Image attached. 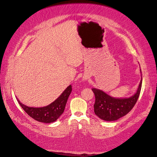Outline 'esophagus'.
Listing matches in <instances>:
<instances>
[{
    "instance_id": "34e87169",
    "label": "esophagus",
    "mask_w": 157,
    "mask_h": 157,
    "mask_svg": "<svg viewBox=\"0 0 157 157\" xmlns=\"http://www.w3.org/2000/svg\"><path fill=\"white\" fill-rule=\"evenodd\" d=\"M87 79V78H84V79Z\"/></svg>"
}]
</instances>
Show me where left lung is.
I'll list each match as a JSON object with an SVG mask.
<instances>
[{"instance_id":"1","label":"left lung","mask_w":157,"mask_h":157,"mask_svg":"<svg viewBox=\"0 0 157 157\" xmlns=\"http://www.w3.org/2000/svg\"><path fill=\"white\" fill-rule=\"evenodd\" d=\"M141 86L142 75L136 93L131 97L126 98H115L107 94L102 90L96 88L91 89L95 97V101L94 105L95 114L99 118L107 121H116L123 117L135 105L139 97Z\"/></svg>"}]
</instances>
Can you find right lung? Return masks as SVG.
Here are the masks:
<instances>
[{
    "mask_svg": "<svg viewBox=\"0 0 157 157\" xmlns=\"http://www.w3.org/2000/svg\"><path fill=\"white\" fill-rule=\"evenodd\" d=\"M71 90V86L70 85L54 101L45 107H28L22 104L18 99L17 101L22 109L32 118L39 122L50 123L56 121L63 113Z\"/></svg>",
    "mask_w": 157,
    "mask_h": 157,
    "instance_id": "add662e5",
    "label": "right lung"
}]
</instances>
